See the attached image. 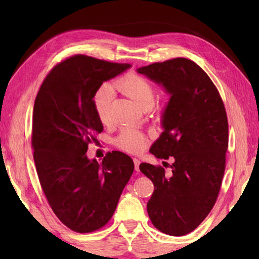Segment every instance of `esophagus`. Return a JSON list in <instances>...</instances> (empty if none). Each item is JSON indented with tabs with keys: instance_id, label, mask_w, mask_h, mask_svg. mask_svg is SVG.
Segmentation results:
<instances>
[{
	"instance_id": "esophagus-1",
	"label": "esophagus",
	"mask_w": 259,
	"mask_h": 259,
	"mask_svg": "<svg viewBox=\"0 0 259 259\" xmlns=\"http://www.w3.org/2000/svg\"><path fill=\"white\" fill-rule=\"evenodd\" d=\"M134 163H135V170H136V171H137V172H139V163H140V161H139L138 159H136V157H135V159H134Z\"/></svg>"
}]
</instances>
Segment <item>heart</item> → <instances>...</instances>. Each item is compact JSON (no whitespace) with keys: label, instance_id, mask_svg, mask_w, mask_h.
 <instances>
[{"label":"heart","instance_id":"heart-1","mask_svg":"<svg viewBox=\"0 0 259 259\" xmlns=\"http://www.w3.org/2000/svg\"><path fill=\"white\" fill-rule=\"evenodd\" d=\"M114 89L119 90L131 98L143 109L151 108L154 104L156 90L154 84L142 75L129 73L120 77L113 83ZM113 90L109 85H103L94 96V107L99 121L106 124L111 116V102ZM114 144L125 152L138 153L143 150L145 138L138 130L133 128H123L114 140Z\"/></svg>","mask_w":259,"mask_h":259}]
</instances>
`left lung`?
Segmentation results:
<instances>
[{"mask_svg":"<svg viewBox=\"0 0 259 259\" xmlns=\"http://www.w3.org/2000/svg\"><path fill=\"white\" fill-rule=\"evenodd\" d=\"M137 72L171 95L162 116L164 131L150 150L157 159L172 160L171 172L139 165L154 184L148 216L163 233L185 235L208 216L221 190L229 147L224 103L207 73L190 59L154 63Z\"/></svg>","mask_w":259,"mask_h":259,"instance_id":"1","label":"left lung"}]
</instances>
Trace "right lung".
<instances>
[{
	"label": "right lung",
	"instance_id": "add662e5",
	"mask_svg": "<svg viewBox=\"0 0 259 259\" xmlns=\"http://www.w3.org/2000/svg\"><path fill=\"white\" fill-rule=\"evenodd\" d=\"M130 66L72 56L51 69L35 98L32 147L38 181L52 211L77 233L107 224L134 172L133 159L122 152H108L102 163L85 154L104 129L95 94Z\"/></svg>",
	"mask_w": 259,
	"mask_h": 259
}]
</instances>
